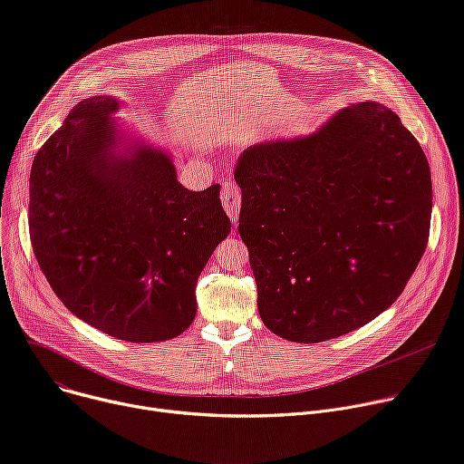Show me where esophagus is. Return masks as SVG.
<instances>
[{"mask_svg":"<svg viewBox=\"0 0 464 464\" xmlns=\"http://www.w3.org/2000/svg\"><path fill=\"white\" fill-rule=\"evenodd\" d=\"M220 199H222V205L226 208L227 217L231 218L233 224H237L238 222V213H240V190H238V187L233 185V183L224 185Z\"/></svg>","mask_w":464,"mask_h":464,"instance_id":"esophagus-1","label":"esophagus"}]
</instances>
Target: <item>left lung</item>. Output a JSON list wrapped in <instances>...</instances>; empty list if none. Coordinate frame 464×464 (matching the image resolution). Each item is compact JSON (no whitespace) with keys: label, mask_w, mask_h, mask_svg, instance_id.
Here are the masks:
<instances>
[{"label":"left lung","mask_w":464,"mask_h":464,"mask_svg":"<svg viewBox=\"0 0 464 464\" xmlns=\"http://www.w3.org/2000/svg\"><path fill=\"white\" fill-rule=\"evenodd\" d=\"M235 181L259 314L281 339L314 344L368 324L398 300L428 246V159L377 102L247 148Z\"/></svg>","instance_id":"8db88e82"}]
</instances>
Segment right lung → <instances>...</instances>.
Wrapping results in <instances>:
<instances>
[{
	"label": "right lung",
	"instance_id": "right-lung-1",
	"mask_svg": "<svg viewBox=\"0 0 464 464\" xmlns=\"http://www.w3.org/2000/svg\"><path fill=\"white\" fill-rule=\"evenodd\" d=\"M118 111L114 96L82 100L36 153L31 244L72 314L118 341L162 343L192 324L196 281L231 222L218 185L185 188L170 151Z\"/></svg>",
	"mask_w": 464,
	"mask_h": 464
}]
</instances>
